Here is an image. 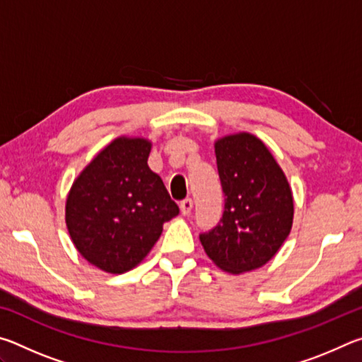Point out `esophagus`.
Segmentation results:
<instances>
[{
    "label": "esophagus",
    "instance_id": "1",
    "mask_svg": "<svg viewBox=\"0 0 362 362\" xmlns=\"http://www.w3.org/2000/svg\"><path fill=\"white\" fill-rule=\"evenodd\" d=\"M192 209H193V199L192 198L183 199L180 203V211H182L183 216H188V214L192 212Z\"/></svg>",
    "mask_w": 362,
    "mask_h": 362
}]
</instances>
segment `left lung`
<instances>
[{"label": "left lung", "instance_id": "obj_1", "mask_svg": "<svg viewBox=\"0 0 362 362\" xmlns=\"http://www.w3.org/2000/svg\"><path fill=\"white\" fill-rule=\"evenodd\" d=\"M214 148L225 211L220 223L201 233L199 241L223 272H252L272 260L289 236L292 189L272 151L252 134H230L216 140Z\"/></svg>", "mask_w": 362, "mask_h": 362}]
</instances>
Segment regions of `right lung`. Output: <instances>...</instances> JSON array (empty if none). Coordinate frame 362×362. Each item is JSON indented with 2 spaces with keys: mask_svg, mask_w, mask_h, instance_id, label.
Returning <instances> with one entry per match:
<instances>
[{
  "mask_svg": "<svg viewBox=\"0 0 362 362\" xmlns=\"http://www.w3.org/2000/svg\"><path fill=\"white\" fill-rule=\"evenodd\" d=\"M151 142L121 136L94 156L66 196L65 222L78 252L102 272L136 268L164 222L179 214L161 177L148 168Z\"/></svg>",
  "mask_w": 362,
  "mask_h": 362,
  "instance_id": "add662e5",
  "label": "right lung"
}]
</instances>
